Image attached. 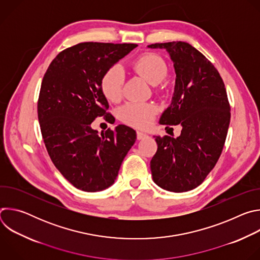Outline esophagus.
I'll return each mask as SVG.
<instances>
[{
	"instance_id": "34e87169",
	"label": "esophagus",
	"mask_w": 260,
	"mask_h": 260,
	"mask_svg": "<svg viewBox=\"0 0 260 260\" xmlns=\"http://www.w3.org/2000/svg\"><path fill=\"white\" fill-rule=\"evenodd\" d=\"M147 137H148V135H146L144 133H141V132H137V139L138 140H143V139H145Z\"/></svg>"
}]
</instances>
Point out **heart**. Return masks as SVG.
<instances>
[{
  "label": "heart",
  "instance_id": "b5f03b06",
  "mask_svg": "<svg viewBox=\"0 0 260 260\" xmlns=\"http://www.w3.org/2000/svg\"><path fill=\"white\" fill-rule=\"evenodd\" d=\"M131 66L138 75L144 77L148 82L155 84L157 89L164 90V80L169 74L167 61L157 53L145 52L132 60ZM125 74L119 63L108 68L101 78V90L103 95L110 102H118L123 92ZM157 113V108L148 103H126L118 110V117L124 123L145 128L149 126Z\"/></svg>",
  "mask_w": 260,
  "mask_h": 260
}]
</instances>
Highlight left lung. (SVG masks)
Wrapping results in <instances>:
<instances>
[{
	"mask_svg": "<svg viewBox=\"0 0 260 260\" xmlns=\"http://www.w3.org/2000/svg\"><path fill=\"white\" fill-rule=\"evenodd\" d=\"M148 47L167 49L177 77L172 104L159 123L182 125L177 138H155L157 151L150 161L153 181L169 191H188L204 182L223 149L231 120L225 85L213 63L189 43Z\"/></svg>",
	"mask_w": 260,
	"mask_h": 260,
	"instance_id": "obj_1",
	"label": "left lung"
}]
</instances>
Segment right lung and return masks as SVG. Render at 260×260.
I'll use <instances>...</instances> for the list:
<instances>
[{
	"instance_id": "add662e5",
	"label": "right lung",
	"mask_w": 260,
	"mask_h": 260,
	"mask_svg": "<svg viewBox=\"0 0 260 260\" xmlns=\"http://www.w3.org/2000/svg\"><path fill=\"white\" fill-rule=\"evenodd\" d=\"M138 45L83 42L60 51L49 64L38 99V119L47 152L60 174L76 188H108L137 139L118 125L102 133L91 128L98 117L113 123L101 90L105 71Z\"/></svg>"
}]
</instances>
